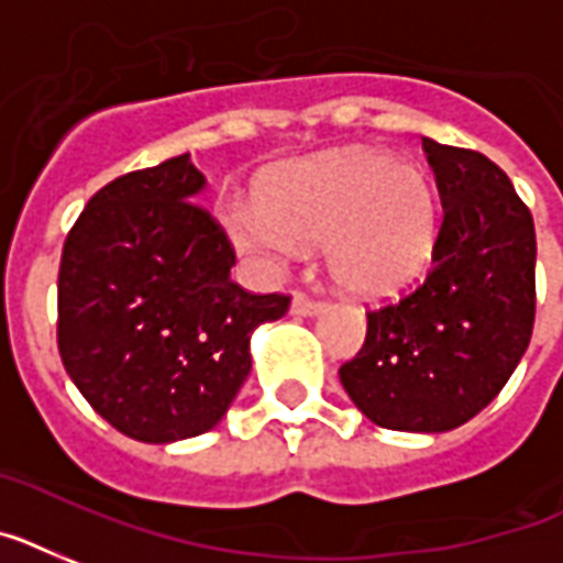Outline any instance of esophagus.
I'll return each mask as SVG.
<instances>
[{"mask_svg":"<svg viewBox=\"0 0 563 563\" xmlns=\"http://www.w3.org/2000/svg\"><path fill=\"white\" fill-rule=\"evenodd\" d=\"M321 300H314L312 295H306V291H297L295 300H291V312L295 314H314L321 312Z\"/></svg>","mask_w":563,"mask_h":563,"instance_id":"34e87169","label":"esophagus"}]
</instances>
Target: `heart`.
Returning <instances> with one entry per match:
<instances>
[{
    "label": "heart",
    "instance_id": "1",
    "mask_svg": "<svg viewBox=\"0 0 563 563\" xmlns=\"http://www.w3.org/2000/svg\"><path fill=\"white\" fill-rule=\"evenodd\" d=\"M242 249L286 257L297 242L327 240L335 280L358 295H390L422 277L440 231L428 173L376 150L329 155L272 178L257 208L228 213Z\"/></svg>",
    "mask_w": 563,
    "mask_h": 563
}]
</instances>
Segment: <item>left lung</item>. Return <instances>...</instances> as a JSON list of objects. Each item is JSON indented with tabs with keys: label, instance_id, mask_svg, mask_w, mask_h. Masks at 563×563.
<instances>
[{
	"label": "left lung",
	"instance_id": "1",
	"mask_svg": "<svg viewBox=\"0 0 563 563\" xmlns=\"http://www.w3.org/2000/svg\"><path fill=\"white\" fill-rule=\"evenodd\" d=\"M442 199L431 268L367 309L338 376L378 428H460L504 390L534 323V222L509 176L477 150L422 139Z\"/></svg>",
	"mask_w": 563,
	"mask_h": 563
}]
</instances>
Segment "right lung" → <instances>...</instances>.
I'll list each match as a JSON object with an SVG mask.
<instances>
[{
	"label": "right lung",
	"instance_id": "1",
	"mask_svg": "<svg viewBox=\"0 0 563 563\" xmlns=\"http://www.w3.org/2000/svg\"><path fill=\"white\" fill-rule=\"evenodd\" d=\"M202 185L187 155L112 178L63 245L59 358L132 440L210 431L249 376L251 329L289 312V295L231 280L234 245L196 202Z\"/></svg>",
	"mask_w": 563,
	"mask_h": 563
}]
</instances>
